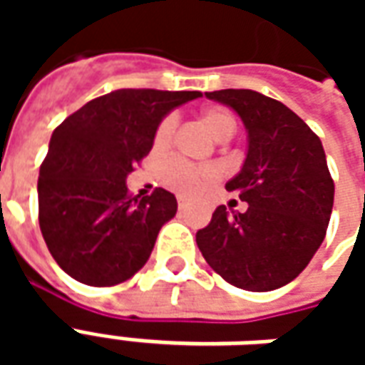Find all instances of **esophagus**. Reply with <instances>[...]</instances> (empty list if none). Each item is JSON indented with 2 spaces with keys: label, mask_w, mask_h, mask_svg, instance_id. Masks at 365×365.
Listing matches in <instances>:
<instances>
[{
  "label": "esophagus",
  "mask_w": 365,
  "mask_h": 365,
  "mask_svg": "<svg viewBox=\"0 0 365 365\" xmlns=\"http://www.w3.org/2000/svg\"><path fill=\"white\" fill-rule=\"evenodd\" d=\"M178 207H180V209H182V211H183V209H185V201H183L182 197L178 199Z\"/></svg>",
  "instance_id": "obj_1"
}]
</instances>
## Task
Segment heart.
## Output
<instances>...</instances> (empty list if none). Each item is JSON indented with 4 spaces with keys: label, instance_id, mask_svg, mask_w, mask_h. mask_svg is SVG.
<instances>
[{
    "label": "heart",
    "instance_id": "obj_1",
    "mask_svg": "<svg viewBox=\"0 0 365 365\" xmlns=\"http://www.w3.org/2000/svg\"><path fill=\"white\" fill-rule=\"evenodd\" d=\"M201 123L209 128L211 136L219 143L229 140L237 130L235 117L227 109H221V107L205 109L201 113ZM174 130L175 119L174 117H166L160 123L156 136H154L156 148H166L170 140H172V136H174ZM160 178L170 190H174L175 193L185 195V197H191V195H197L205 187H209L211 183L217 182L221 178V170L213 166V164L193 166V164H187V162H183L180 158H170L160 170Z\"/></svg>",
    "mask_w": 365,
    "mask_h": 365
}]
</instances>
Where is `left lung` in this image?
I'll list each match as a JSON object with an SVG mask.
<instances>
[{"label":"left lung","mask_w":365,"mask_h":365,"mask_svg":"<svg viewBox=\"0 0 365 365\" xmlns=\"http://www.w3.org/2000/svg\"><path fill=\"white\" fill-rule=\"evenodd\" d=\"M242 119L245 164L227 190L248 203L245 213L215 209L197 246L225 282L274 291L293 282L324 240L334 182L319 136L289 107L252 90L207 91Z\"/></svg>","instance_id":"1"}]
</instances>
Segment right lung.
Listing matches in <instances>:
<instances>
[{
	"instance_id": "add662e5",
	"label": "right lung",
	"mask_w": 365,
	"mask_h": 365,
	"mask_svg": "<svg viewBox=\"0 0 365 365\" xmlns=\"http://www.w3.org/2000/svg\"><path fill=\"white\" fill-rule=\"evenodd\" d=\"M197 97L115 90L54 128L38 172V225L52 258L76 282L117 285L148 262L178 201L162 187L130 197L127 175L150 152L168 113Z\"/></svg>"
}]
</instances>
